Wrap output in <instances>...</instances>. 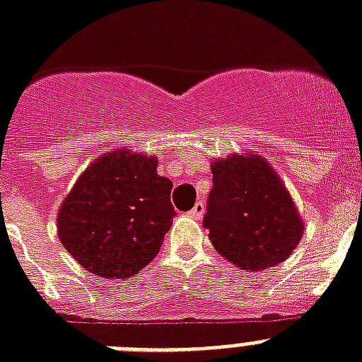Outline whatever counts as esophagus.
Returning a JSON list of instances; mask_svg holds the SVG:
<instances>
[{"label":"esophagus","instance_id":"34e87169","mask_svg":"<svg viewBox=\"0 0 362 362\" xmlns=\"http://www.w3.org/2000/svg\"><path fill=\"white\" fill-rule=\"evenodd\" d=\"M202 214H204V204H202V202L199 201L195 204V206H193L189 210V217H193V219H201Z\"/></svg>","mask_w":362,"mask_h":362}]
</instances>
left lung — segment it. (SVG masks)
Listing matches in <instances>:
<instances>
[{
  "mask_svg": "<svg viewBox=\"0 0 362 362\" xmlns=\"http://www.w3.org/2000/svg\"><path fill=\"white\" fill-rule=\"evenodd\" d=\"M202 225L219 255L260 272L281 264L303 236V221L277 173L260 156H228L211 165Z\"/></svg>",
  "mask_w": 362,
  "mask_h": 362,
  "instance_id": "1",
  "label": "left lung"
}]
</instances>
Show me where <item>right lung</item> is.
<instances>
[{
    "mask_svg": "<svg viewBox=\"0 0 362 362\" xmlns=\"http://www.w3.org/2000/svg\"><path fill=\"white\" fill-rule=\"evenodd\" d=\"M156 167L152 156L115 151L78 178L59 211L57 232L87 272L132 277L160 252L176 211L173 182Z\"/></svg>",
    "mask_w": 362,
    "mask_h": 362,
    "instance_id": "add662e5",
    "label": "right lung"
}]
</instances>
